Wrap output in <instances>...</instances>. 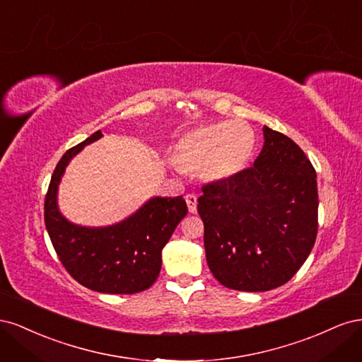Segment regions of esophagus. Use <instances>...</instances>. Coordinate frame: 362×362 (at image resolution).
Here are the masks:
<instances>
[{
	"instance_id": "34e87169",
	"label": "esophagus",
	"mask_w": 362,
	"mask_h": 362,
	"mask_svg": "<svg viewBox=\"0 0 362 362\" xmlns=\"http://www.w3.org/2000/svg\"><path fill=\"white\" fill-rule=\"evenodd\" d=\"M185 202H187V206H189V211L190 213H196V210H198V198H196V194L193 193H189L185 194Z\"/></svg>"
}]
</instances>
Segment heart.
Here are the masks:
<instances>
[{"label":"heart","instance_id":"obj_1","mask_svg":"<svg viewBox=\"0 0 362 362\" xmlns=\"http://www.w3.org/2000/svg\"><path fill=\"white\" fill-rule=\"evenodd\" d=\"M257 137L242 120L202 124L184 133L175 144V158L184 168L201 169L211 182L237 178L254 156Z\"/></svg>","mask_w":362,"mask_h":362}]
</instances>
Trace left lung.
Listing matches in <instances>:
<instances>
[{"label":"left lung","mask_w":362,"mask_h":362,"mask_svg":"<svg viewBox=\"0 0 362 362\" xmlns=\"http://www.w3.org/2000/svg\"><path fill=\"white\" fill-rule=\"evenodd\" d=\"M254 166L202 187L208 267L222 286L267 291L288 282L317 237V175L294 141L269 127Z\"/></svg>","instance_id":"1"}]
</instances>
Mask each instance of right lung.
Returning <instances> with one entry per match:
<instances>
[{
	"instance_id": "add662e5",
	"label": "right lung",
	"mask_w": 362,
	"mask_h": 362,
	"mask_svg": "<svg viewBox=\"0 0 362 362\" xmlns=\"http://www.w3.org/2000/svg\"><path fill=\"white\" fill-rule=\"evenodd\" d=\"M96 131L68 149L57 163L45 196V225L63 267L81 286L100 293L134 294L158 278L161 250L187 214L178 198H152L125 221L105 228H86L64 218L57 206V187L68 163L92 141Z\"/></svg>"
}]
</instances>
